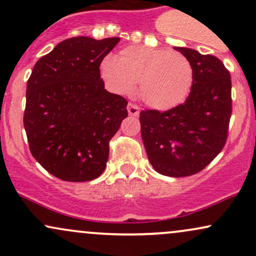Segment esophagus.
<instances>
[{
  "instance_id": "esophagus-1",
  "label": "esophagus",
  "mask_w": 256,
  "mask_h": 256,
  "mask_svg": "<svg viewBox=\"0 0 256 256\" xmlns=\"http://www.w3.org/2000/svg\"><path fill=\"white\" fill-rule=\"evenodd\" d=\"M128 114H130L131 116H140V107H138L137 104H128Z\"/></svg>"
}]
</instances>
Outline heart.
<instances>
[{
  "instance_id": "b5f03b06",
  "label": "heart",
  "mask_w": 256,
  "mask_h": 256,
  "mask_svg": "<svg viewBox=\"0 0 256 256\" xmlns=\"http://www.w3.org/2000/svg\"><path fill=\"white\" fill-rule=\"evenodd\" d=\"M100 70L108 88L120 95H130L140 82V100L160 110L183 104L194 84V67L185 55L149 46H126L118 58L107 55Z\"/></svg>"
}]
</instances>
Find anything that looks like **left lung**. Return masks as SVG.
<instances>
[{
    "mask_svg": "<svg viewBox=\"0 0 256 256\" xmlns=\"http://www.w3.org/2000/svg\"><path fill=\"white\" fill-rule=\"evenodd\" d=\"M192 62L194 84L184 104L166 112H140V134L152 168L188 177L204 168L224 148L232 113L231 76L213 55L174 46Z\"/></svg>",
    "mask_w": 256,
    "mask_h": 256,
    "instance_id": "obj_1",
    "label": "left lung"
}]
</instances>
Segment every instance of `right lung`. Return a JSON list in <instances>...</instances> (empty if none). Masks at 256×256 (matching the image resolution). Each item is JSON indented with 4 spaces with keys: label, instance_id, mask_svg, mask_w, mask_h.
Returning a JSON list of instances; mask_svg holds the SVG:
<instances>
[{
    "label": "right lung",
    "instance_id": "obj_1",
    "mask_svg": "<svg viewBox=\"0 0 256 256\" xmlns=\"http://www.w3.org/2000/svg\"><path fill=\"white\" fill-rule=\"evenodd\" d=\"M120 40L73 37L34 64L26 88L24 128L44 170L66 182L104 171L110 140L128 116L126 98L104 89L100 64Z\"/></svg>",
    "mask_w": 256,
    "mask_h": 256
}]
</instances>
